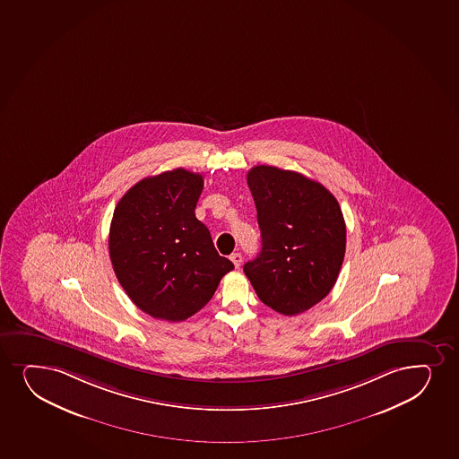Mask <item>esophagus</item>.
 I'll return each mask as SVG.
<instances>
[{"instance_id": "esophagus-1", "label": "esophagus", "mask_w": 459, "mask_h": 459, "mask_svg": "<svg viewBox=\"0 0 459 459\" xmlns=\"http://www.w3.org/2000/svg\"><path fill=\"white\" fill-rule=\"evenodd\" d=\"M230 259H232L233 264H235V267H239L241 265V263H243V255L241 254H232L230 255Z\"/></svg>"}]
</instances>
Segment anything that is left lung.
<instances>
[{
  "label": "left lung",
  "instance_id": "left-lung-1",
  "mask_svg": "<svg viewBox=\"0 0 459 459\" xmlns=\"http://www.w3.org/2000/svg\"><path fill=\"white\" fill-rule=\"evenodd\" d=\"M247 184L263 247L244 273L275 312H306L329 295L344 261L340 204L323 184L273 166L250 169Z\"/></svg>",
  "mask_w": 459,
  "mask_h": 459
}]
</instances>
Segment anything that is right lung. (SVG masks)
Listing matches in <instances>:
<instances>
[{
    "mask_svg": "<svg viewBox=\"0 0 459 459\" xmlns=\"http://www.w3.org/2000/svg\"><path fill=\"white\" fill-rule=\"evenodd\" d=\"M203 186L200 173L173 169L141 179L115 207L108 233L115 275L136 307L153 318H189L233 269L195 216Z\"/></svg>",
    "mask_w": 459,
    "mask_h": 459,
    "instance_id": "right-lung-1",
    "label": "right lung"
}]
</instances>
